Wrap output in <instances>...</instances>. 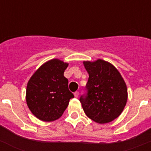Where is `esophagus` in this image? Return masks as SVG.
<instances>
[{"label":"esophagus","instance_id":"34e87169","mask_svg":"<svg viewBox=\"0 0 151 151\" xmlns=\"http://www.w3.org/2000/svg\"><path fill=\"white\" fill-rule=\"evenodd\" d=\"M78 95H79V92H78V91H76V92H75V93H74V96H75V97H78Z\"/></svg>","mask_w":151,"mask_h":151}]
</instances>
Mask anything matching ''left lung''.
Segmentation results:
<instances>
[{"mask_svg":"<svg viewBox=\"0 0 151 151\" xmlns=\"http://www.w3.org/2000/svg\"><path fill=\"white\" fill-rule=\"evenodd\" d=\"M89 75L86 94L80 102L88 117L97 123L112 122L123 111L128 99L127 87L115 66L103 60L84 61Z\"/></svg>","mask_w":151,"mask_h":151,"instance_id":"1","label":"left lung"}]
</instances>
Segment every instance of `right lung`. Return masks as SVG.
<instances>
[{
  "label": "right lung",
  "mask_w": 151,
  "mask_h": 151,
  "mask_svg": "<svg viewBox=\"0 0 151 151\" xmlns=\"http://www.w3.org/2000/svg\"><path fill=\"white\" fill-rule=\"evenodd\" d=\"M69 63L53 59L41 65L26 88V103L33 115L44 122L59 119L74 97L68 88L64 71Z\"/></svg>",
  "instance_id": "right-lung-1"
}]
</instances>
